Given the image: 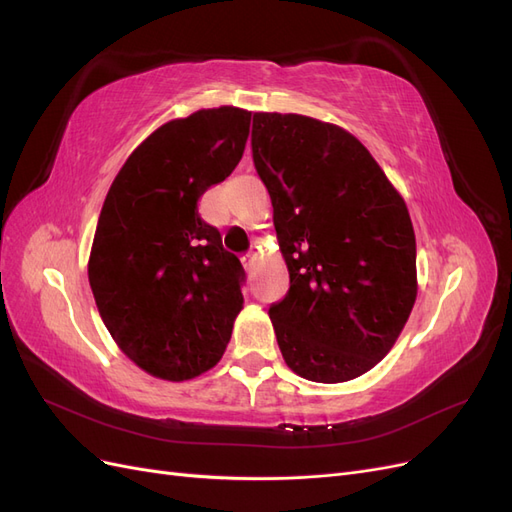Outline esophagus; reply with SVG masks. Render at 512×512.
<instances>
[{"instance_id": "1", "label": "esophagus", "mask_w": 512, "mask_h": 512, "mask_svg": "<svg viewBox=\"0 0 512 512\" xmlns=\"http://www.w3.org/2000/svg\"><path fill=\"white\" fill-rule=\"evenodd\" d=\"M243 262H245V267L252 271V269L256 267V254H254V252H250V254H247V256L243 258Z\"/></svg>"}]
</instances>
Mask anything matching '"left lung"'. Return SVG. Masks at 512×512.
Listing matches in <instances>:
<instances>
[{
	"mask_svg": "<svg viewBox=\"0 0 512 512\" xmlns=\"http://www.w3.org/2000/svg\"><path fill=\"white\" fill-rule=\"evenodd\" d=\"M290 288L269 307L286 365L348 382L378 365L416 301V239L404 198L359 138L305 115L254 113Z\"/></svg>",
	"mask_w": 512,
	"mask_h": 512,
	"instance_id": "1",
	"label": "left lung"
}]
</instances>
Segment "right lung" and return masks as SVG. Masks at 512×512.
Instances as JSON below:
<instances>
[{
  "label": "right lung",
  "mask_w": 512,
  "mask_h": 512,
  "mask_svg": "<svg viewBox=\"0 0 512 512\" xmlns=\"http://www.w3.org/2000/svg\"><path fill=\"white\" fill-rule=\"evenodd\" d=\"M252 113L203 108L149 134L100 211L89 286L117 346L147 374L181 382L222 359L245 271L198 198L239 164Z\"/></svg>",
  "instance_id": "add662e5"
}]
</instances>
